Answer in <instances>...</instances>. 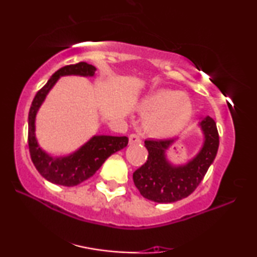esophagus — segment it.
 Masks as SVG:
<instances>
[{"instance_id":"esophagus-1","label":"esophagus","mask_w":257,"mask_h":257,"mask_svg":"<svg viewBox=\"0 0 257 257\" xmlns=\"http://www.w3.org/2000/svg\"><path fill=\"white\" fill-rule=\"evenodd\" d=\"M130 144H140L142 143V139L138 135H131L130 136Z\"/></svg>"}]
</instances>
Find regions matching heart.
Returning a JSON list of instances; mask_svg holds the SVG:
<instances>
[{
  "label": "heart",
  "mask_w": 257,
  "mask_h": 257,
  "mask_svg": "<svg viewBox=\"0 0 257 257\" xmlns=\"http://www.w3.org/2000/svg\"><path fill=\"white\" fill-rule=\"evenodd\" d=\"M138 110L144 119V128L151 137L171 138L184 130L193 115L191 99L173 90H158L143 98Z\"/></svg>",
  "instance_id": "b5f03b06"
}]
</instances>
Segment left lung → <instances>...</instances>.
<instances>
[{"mask_svg": "<svg viewBox=\"0 0 257 257\" xmlns=\"http://www.w3.org/2000/svg\"><path fill=\"white\" fill-rule=\"evenodd\" d=\"M202 144L192 159L184 164H173L167 152L177 143L170 140H145L149 158L133 173V181L140 194L158 203H171L187 198L195 191L214 163L219 149L216 122L209 115L200 119Z\"/></svg>", "mask_w": 257, "mask_h": 257, "instance_id": "8db88e82", "label": "left lung"}]
</instances>
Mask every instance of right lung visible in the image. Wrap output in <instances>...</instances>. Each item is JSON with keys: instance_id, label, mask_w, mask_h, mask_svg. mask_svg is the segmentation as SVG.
<instances>
[{"instance_id": "right-lung-1", "label": "right lung", "mask_w": 257, "mask_h": 257, "mask_svg": "<svg viewBox=\"0 0 257 257\" xmlns=\"http://www.w3.org/2000/svg\"><path fill=\"white\" fill-rule=\"evenodd\" d=\"M96 70L93 65L85 62L61 68L38 91L31 103L28 117V144L31 160L42 177L55 185L73 187L82 184L99 170L108 157L125 149L128 144L127 137L96 135L66 156H54L42 149L38 144L36 138V115L55 84L64 76L93 77Z\"/></svg>"}]
</instances>
